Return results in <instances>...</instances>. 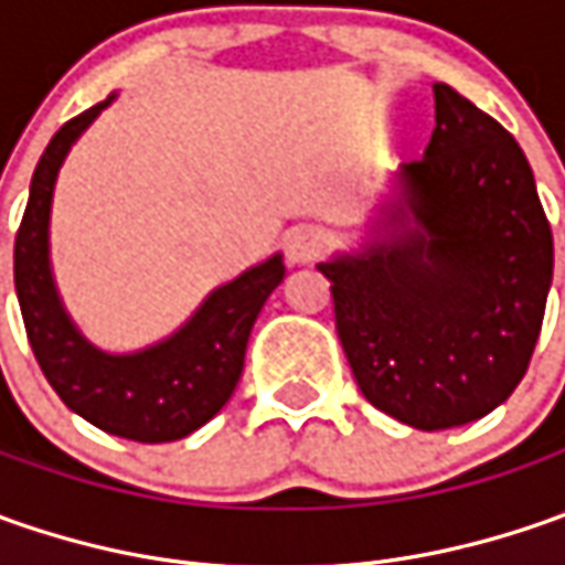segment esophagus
I'll return each instance as SVG.
<instances>
[{
  "mask_svg": "<svg viewBox=\"0 0 565 565\" xmlns=\"http://www.w3.org/2000/svg\"><path fill=\"white\" fill-rule=\"evenodd\" d=\"M327 235L323 228L317 226H298L289 232L286 238V250H289V260L292 264H311V260H320L323 250H327Z\"/></svg>",
  "mask_w": 565,
  "mask_h": 565,
  "instance_id": "esophagus-1",
  "label": "esophagus"
}]
</instances>
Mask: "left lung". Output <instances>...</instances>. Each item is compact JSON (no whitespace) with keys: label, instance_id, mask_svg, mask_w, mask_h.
Wrapping results in <instances>:
<instances>
[{"label":"left lung","instance_id":"left-lung-1","mask_svg":"<svg viewBox=\"0 0 565 565\" xmlns=\"http://www.w3.org/2000/svg\"><path fill=\"white\" fill-rule=\"evenodd\" d=\"M402 166L393 220L412 228L317 264L364 399L418 430L478 422L525 377L554 279V235L510 131L449 84Z\"/></svg>","mask_w":565,"mask_h":565}]
</instances>
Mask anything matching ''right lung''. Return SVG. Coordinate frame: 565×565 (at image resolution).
Here are the masks:
<instances>
[{
	"mask_svg": "<svg viewBox=\"0 0 565 565\" xmlns=\"http://www.w3.org/2000/svg\"><path fill=\"white\" fill-rule=\"evenodd\" d=\"M106 103L65 121L33 169L31 198L14 235V292L33 359L58 399L106 434L138 444H169L198 430L228 402L245 367L250 327L282 282L286 267L279 254L250 267L210 295L175 337L153 349L138 355L97 352L58 305L46 228L58 166Z\"/></svg>",
	"mask_w": 565,
	"mask_h": 565,
	"instance_id": "add662e5",
	"label": "right lung"
}]
</instances>
